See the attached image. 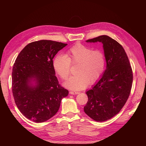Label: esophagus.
Listing matches in <instances>:
<instances>
[{"label": "esophagus", "instance_id": "34e87169", "mask_svg": "<svg viewBox=\"0 0 146 146\" xmlns=\"http://www.w3.org/2000/svg\"><path fill=\"white\" fill-rule=\"evenodd\" d=\"M69 93L72 95H76V94H78L80 92L77 91H70Z\"/></svg>", "mask_w": 146, "mask_h": 146}]
</instances>
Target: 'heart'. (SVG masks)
I'll list each match as a JSON object with an SVG mask.
<instances>
[{"label":"heart","instance_id":"obj_1","mask_svg":"<svg viewBox=\"0 0 146 146\" xmlns=\"http://www.w3.org/2000/svg\"><path fill=\"white\" fill-rule=\"evenodd\" d=\"M67 55H59L54 60V67L61 78L66 80L70 74L72 64H78L76 75L70 77L64 83L66 87L75 91L85 89L90 83L98 81L105 68L104 53L82 44L70 47Z\"/></svg>","mask_w":146,"mask_h":146}]
</instances>
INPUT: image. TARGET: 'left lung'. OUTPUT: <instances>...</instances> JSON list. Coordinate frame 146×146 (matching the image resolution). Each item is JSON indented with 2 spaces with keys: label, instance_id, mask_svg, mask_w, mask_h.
Masks as SVG:
<instances>
[{
  "label": "left lung",
  "instance_id": "obj_1",
  "mask_svg": "<svg viewBox=\"0 0 146 146\" xmlns=\"http://www.w3.org/2000/svg\"><path fill=\"white\" fill-rule=\"evenodd\" d=\"M86 41L103 44L107 68L100 80L86 91L88 100L84 111L93 120L104 122L116 115L126 103L133 72L125 50L116 40L102 35Z\"/></svg>",
  "mask_w": 146,
  "mask_h": 146
}]
</instances>
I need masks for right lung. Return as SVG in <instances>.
<instances>
[{"instance_id": "add662e5", "label": "right lung", "mask_w": 146, "mask_h": 146, "mask_svg": "<svg viewBox=\"0 0 146 146\" xmlns=\"http://www.w3.org/2000/svg\"><path fill=\"white\" fill-rule=\"evenodd\" d=\"M67 44L51 40L29 43L17 56L12 71V92L17 107L33 122H45L58 111L69 91L59 84L53 58Z\"/></svg>"}]
</instances>
